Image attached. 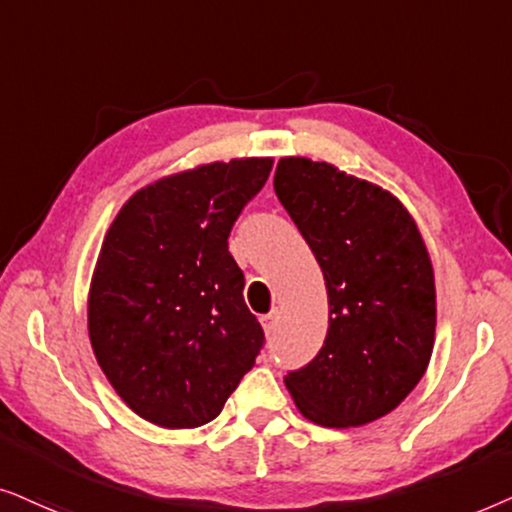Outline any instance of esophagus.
<instances>
[{"label": "esophagus", "mask_w": 512, "mask_h": 512, "mask_svg": "<svg viewBox=\"0 0 512 512\" xmlns=\"http://www.w3.org/2000/svg\"><path fill=\"white\" fill-rule=\"evenodd\" d=\"M262 325H264V332H267V335H274L276 327H278V311L267 313V316L262 318Z\"/></svg>", "instance_id": "34e87169"}]
</instances>
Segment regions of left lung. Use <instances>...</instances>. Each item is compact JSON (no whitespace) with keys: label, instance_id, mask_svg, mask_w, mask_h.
Wrapping results in <instances>:
<instances>
[{"label":"left lung","instance_id":"8db88e82","mask_svg":"<svg viewBox=\"0 0 512 512\" xmlns=\"http://www.w3.org/2000/svg\"><path fill=\"white\" fill-rule=\"evenodd\" d=\"M274 189L323 269L327 335L288 372L299 412L327 428L395 410L424 377L435 339L431 257L393 194L325 161L288 156Z\"/></svg>","mask_w":512,"mask_h":512}]
</instances>
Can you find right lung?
<instances>
[{
  "label": "right lung",
  "mask_w": 512,
  "mask_h": 512,
  "mask_svg": "<svg viewBox=\"0 0 512 512\" xmlns=\"http://www.w3.org/2000/svg\"><path fill=\"white\" fill-rule=\"evenodd\" d=\"M271 166L231 159L163 177L107 231L88 335L114 391L156 426L213 421L260 356L264 330L245 306L229 234Z\"/></svg>",
  "instance_id": "obj_1"
}]
</instances>
